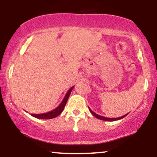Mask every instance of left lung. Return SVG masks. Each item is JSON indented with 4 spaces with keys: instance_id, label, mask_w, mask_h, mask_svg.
Instances as JSON below:
<instances>
[{
    "instance_id": "1",
    "label": "left lung",
    "mask_w": 157,
    "mask_h": 157,
    "mask_svg": "<svg viewBox=\"0 0 157 157\" xmlns=\"http://www.w3.org/2000/svg\"><path fill=\"white\" fill-rule=\"evenodd\" d=\"M89 109L90 112L92 113V114L95 117L97 118V119H100V120H105V121H116V120H121V119L124 118L125 116H127V115H128V113H127V114L123 115V116L120 117H117V118H108V117H102V116H100V115L97 114L96 113H94L93 111H91V109H90L89 108Z\"/></svg>"
}]
</instances>
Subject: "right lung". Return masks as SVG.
<instances>
[{
  "mask_svg": "<svg viewBox=\"0 0 157 157\" xmlns=\"http://www.w3.org/2000/svg\"><path fill=\"white\" fill-rule=\"evenodd\" d=\"M74 86L71 88L68 91H67V93L65 95L63 100V101L61 102V103L57 106V108L55 109H53L51 111H48V112L46 113H38V114H36V113H32V116L34 117L37 118V119H44V120H46V119H52V118H55L56 117H57L58 115H60L61 113L63 112V111L65 105H66V102H67V100L69 97L70 94H71V91H72Z\"/></svg>",
  "mask_w": 157,
  "mask_h": 157,
  "instance_id": "obj_1",
  "label": "right lung"
}]
</instances>
